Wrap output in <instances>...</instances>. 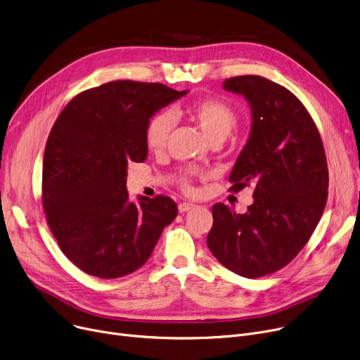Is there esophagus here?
Returning <instances> with one entry per match:
<instances>
[{"instance_id": "obj_1", "label": "esophagus", "mask_w": 360, "mask_h": 360, "mask_svg": "<svg viewBox=\"0 0 360 360\" xmlns=\"http://www.w3.org/2000/svg\"><path fill=\"white\" fill-rule=\"evenodd\" d=\"M194 204L193 202H181L179 205H178V210L181 212V213H185V212H190L191 209H194Z\"/></svg>"}]
</instances>
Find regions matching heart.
<instances>
[{
  "label": "heart",
  "mask_w": 360,
  "mask_h": 360,
  "mask_svg": "<svg viewBox=\"0 0 360 360\" xmlns=\"http://www.w3.org/2000/svg\"><path fill=\"white\" fill-rule=\"evenodd\" d=\"M172 113L175 117H185L190 120L212 143H221L226 140L235 128L238 120L235 109L228 102L217 98H207L185 106H176ZM172 128L174 118L167 110L155 113L147 121L144 128V141L147 148L153 153L160 151L166 146ZM181 184L186 190L191 188L186 175L181 176Z\"/></svg>",
  "instance_id": "b5f03b06"
}]
</instances>
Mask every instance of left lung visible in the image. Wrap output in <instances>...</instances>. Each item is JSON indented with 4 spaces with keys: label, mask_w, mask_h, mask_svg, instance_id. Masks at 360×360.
Returning <instances> with one entry per match:
<instances>
[{
    "label": "left lung",
    "mask_w": 360,
    "mask_h": 360,
    "mask_svg": "<svg viewBox=\"0 0 360 360\" xmlns=\"http://www.w3.org/2000/svg\"><path fill=\"white\" fill-rule=\"evenodd\" d=\"M223 89L247 99L252 115L231 190H255L243 214L213 205L207 245L226 269L257 278L288 266L309 240L327 202V159L309 112L288 89L259 75L228 79Z\"/></svg>",
    "instance_id": "1"
}]
</instances>
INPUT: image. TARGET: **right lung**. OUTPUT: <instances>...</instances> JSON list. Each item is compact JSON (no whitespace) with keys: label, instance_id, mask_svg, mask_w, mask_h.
<instances>
[{"label":"right lung","instance_id":"add662e5","mask_svg":"<svg viewBox=\"0 0 360 360\" xmlns=\"http://www.w3.org/2000/svg\"><path fill=\"white\" fill-rule=\"evenodd\" d=\"M186 93L112 82L77 94L56 118L44 155L42 201L61 251L84 273L117 278L139 270L175 220L169 197L129 201L127 169L147 159V121Z\"/></svg>","mask_w":360,"mask_h":360}]
</instances>
